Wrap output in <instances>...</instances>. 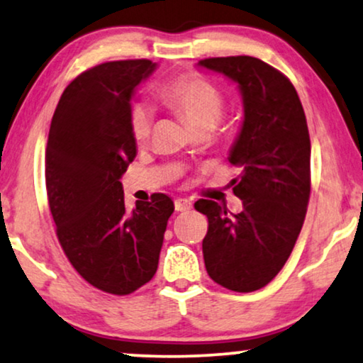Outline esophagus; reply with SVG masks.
I'll use <instances>...</instances> for the list:
<instances>
[{
	"label": "esophagus",
	"mask_w": 363,
	"mask_h": 363,
	"mask_svg": "<svg viewBox=\"0 0 363 363\" xmlns=\"http://www.w3.org/2000/svg\"><path fill=\"white\" fill-rule=\"evenodd\" d=\"M193 203L191 200H188V198H177L175 200V210L177 211H188L191 210Z\"/></svg>",
	"instance_id": "obj_1"
}]
</instances>
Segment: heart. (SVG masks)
I'll list each match as a JSON object with an SVG mask.
<instances>
[{
	"instance_id": "obj_1",
	"label": "heart",
	"mask_w": 363,
	"mask_h": 363,
	"mask_svg": "<svg viewBox=\"0 0 363 363\" xmlns=\"http://www.w3.org/2000/svg\"><path fill=\"white\" fill-rule=\"evenodd\" d=\"M162 97L177 107L195 130L215 128L225 113V96L215 84L198 74H183L162 87ZM155 113L148 102L137 101L128 111V127L135 140H145L150 135Z\"/></svg>"
}]
</instances>
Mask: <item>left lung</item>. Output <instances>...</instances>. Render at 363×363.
Returning <instances> with one entry per match:
<instances>
[{
  "label": "left lung",
  "mask_w": 363,
  "mask_h": 363,
  "mask_svg": "<svg viewBox=\"0 0 363 363\" xmlns=\"http://www.w3.org/2000/svg\"><path fill=\"white\" fill-rule=\"evenodd\" d=\"M198 66L236 82L245 108L228 157L240 168L231 185L242 211L233 215L211 200L195 203L208 218L203 257L218 284L252 292L282 269L304 223L311 195L306 113L289 79L261 59L210 57Z\"/></svg>",
  "instance_id": "left-lung-1"
}]
</instances>
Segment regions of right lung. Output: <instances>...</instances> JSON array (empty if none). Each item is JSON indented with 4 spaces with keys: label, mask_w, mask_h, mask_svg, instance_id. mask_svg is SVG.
I'll list each match as a JSON object with an SVG mask.
<instances>
[{
    "label": "right lung",
    "mask_w": 363,
    "mask_h": 363,
    "mask_svg": "<svg viewBox=\"0 0 363 363\" xmlns=\"http://www.w3.org/2000/svg\"><path fill=\"white\" fill-rule=\"evenodd\" d=\"M157 64L112 61L62 92L49 128L46 190L56 235L74 269L97 289L125 296L157 272L173 201L153 193L127 211L121 178L137 155L128 127L135 87Z\"/></svg>",
    "instance_id": "right-lung-1"
}]
</instances>
